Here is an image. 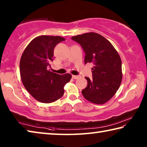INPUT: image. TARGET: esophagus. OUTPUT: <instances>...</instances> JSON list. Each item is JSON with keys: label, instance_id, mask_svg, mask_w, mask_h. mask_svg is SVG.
Wrapping results in <instances>:
<instances>
[{"label": "esophagus", "instance_id": "obj_1", "mask_svg": "<svg viewBox=\"0 0 147 147\" xmlns=\"http://www.w3.org/2000/svg\"><path fill=\"white\" fill-rule=\"evenodd\" d=\"M80 77V76H76V75H72V78H73V79H77L78 78Z\"/></svg>", "mask_w": 147, "mask_h": 147}]
</instances>
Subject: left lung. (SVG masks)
<instances>
[{
	"label": "left lung",
	"instance_id": "left-lung-1",
	"mask_svg": "<svg viewBox=\"0 0 147 147\" xmlns=\"http://www.w3.org/2000/svg\"><path fill=\"white\" fill-rule=\"evenodd\" d=\"M82 47L84 62L93 64L90 79L85 77L88 86L82 91L84 98L96 104L106 103L113 97L121 85L122 63L117 51L108 39L95 32L72 37Z\"/></svg>",
	"mask_w": 147,
	"mask_h": 147
}]
</instances>
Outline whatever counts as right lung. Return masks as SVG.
Listing matches in <instances>:
<instances>
[{
	"instance_id": "obj_1",
	"label": "right lung",
	"mask_w": 147,
	"mask_h": 147,
	"mask_svg": "<svg viewBox=\"0 0 147 147\" xmlns=\"http://www.w3.org/2000/svg\"><path fill=\"white\" fill-rule=\"evenodd\" d=\"M65 40L60 36H38L28 45L21 56L19 69L22 82L28 93L41 102L51 103L60 98L65 85L72 77L71 74L61 75L49 70L54 48Z\"/></svg>"
}]
</instances>
